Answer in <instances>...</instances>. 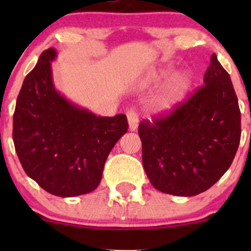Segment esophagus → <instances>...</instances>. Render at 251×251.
I'll return each instance as SVG.
<instances>
[{
	"label": "esophagus",
	"mask_w": 251,
	"mask_h": 251,
	"mask_svg": "<svg viewBox=\"0 0 251 251\" xmlns=\"http://www.w3.org/2000/svg\"><path fill=\"white\" fill-rule=\"evenodd\" d=\"M126 116H127L128 125H130V130L135 131L136 128H137V125H138V115L135 113V110L128 109L127 111H126Z\"/></svg>",
	"instance_id": "34e87169"
}]
</instances>
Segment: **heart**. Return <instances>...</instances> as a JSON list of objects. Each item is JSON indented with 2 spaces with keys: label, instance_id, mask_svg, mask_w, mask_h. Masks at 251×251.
I'll return each mask as SVG.
<instances>
[{
  "label": "heart",
  "instance_id": "b5f03b06",
  "mask_svg": "<svg viewBox=\"0 0 251 251\" xmlns=\"http://www.w3.org/2000/svg\"><path fill=\"white\" fill-rule=\"evenodd\" d=\"M187 86H188V81H187L186 76H178L176 77L170 85L168 86V88L165 90V92L163 93V96L159 100L161 108H169L176 103L182 96L184 95L187 90Z\"/></svg>",
  "mask_w": 251,
  "mask_h": 251
}]
</instances>
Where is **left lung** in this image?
<instances>
[{
    "instance_id": "obj_1",
    "label": "left lung",
    "mask_w": 251,
    "mask_h": 251,
    "mask_svg": "<svg viewBox=\"0 0 251 251\" xmlns=\"http://www.w3.org/2000/svg\"><path fill=\"white\" fill-rule=\"evenodd\" d=\"M240 133L237 95L214 53L203 85L171 109L138 125L144 171L163 193L197 196L228 170Z\"/></svg>"
}]
</instances>
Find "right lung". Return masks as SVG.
<instances>
[{
    "instance_id": "add662e5",
    "label": "right lung",
    "mask_w": 251,
    "mask_h": 251,
    "mask_svg": "<svg viewBox=\"0 0 251 251\" xmlns=\"http://www.w3.org/2000/svg\"><path fill=\"white\" fill-rule=\"evenodd\" d=\"M41 53L24 78L13 115V142L23 169L41 188L57 197L95 191L110 151L127 132L125 114L96 116L68 102L53 87L50 60Z\"/></svg>"
}]
</instances>
